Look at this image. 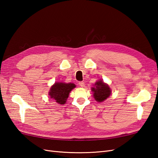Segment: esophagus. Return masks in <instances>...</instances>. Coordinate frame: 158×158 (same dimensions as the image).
I'll use <instances>...</instances> for the list:
<instances>
[{
	"mask_svg": "<svg viewBox=\"0 0 158 158\" xmlns=\"http://www.w3.org/2000/svg\"><path fill=\"white\" fill-rule=\"evenodd\" d=\"M79 86L80 87H84V82H79Z\"/></svg>",
	"mask_w": 158,
	"mask_h": 158,
	"instance_id": "obj_1",
	"label": "esophagus"
}]
</instances>
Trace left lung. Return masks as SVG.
Returning a JSON list of instances; mask_svg holds the SVG:
<instances>
[{"mask_svg": "<svg viewBox=\"0 0 158 158\" xmlns=\"http://www.w3.org/2000/svg\"><path fill=\"white\" fill-rule=\"evenodd\" d=\"M92 91L93 92L94 99L97 102H103L109 97L111 93V90L108 84H105L102 80H98L95 83L94 86L92 87Z\"/></svg>", "mask_w": 158, "mask_h": 158, "instance_id": "8db88e82", "label": "left lung"}]
</instances>
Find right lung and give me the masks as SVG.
I'll list each match as a JSON object with an SVG mask.
<instances>
[{"mask_svg": "<svg viewBox=\"0 0 158 158\" xmlns=\"http://www.w3.org/2000/svg\"><path fill=\"white\" fill-rule=\"evenodd\" d=\"M75 87L76 85L73 83L56 82L50 88L49 95L57 103L64 105L66 102L70 92Z\"/></svg>", "mask_w": 158, "mask_h": 158, "instance_id": "1", "label": "right lung"}]
</instances>
